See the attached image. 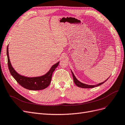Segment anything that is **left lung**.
<instances>
[{
    "instance_id": "1",
    "label": "left lung",
    "mask_w": 125,
    "mask_h": 125,
    "mask_svg": "<svg viewBox=\"0 0 125 125\" xmlns=\"http://www.w3.org/2000/svg\"><path fill=\"white\" fill-rule=\"evenodd\" d=\"M71 73H72V74H73V81H74V83L75 84V85H76L77 86H79V87H80V88H94V87H96V86H99L102 84H103L108 79H107V80H106L104 82H103L102 83H99L97 84H96V85H88V84H84L83 83L80 82L79 81H78L77 78H75V77L74 76V75L73 74V71H71Z\"/></svg>"
}]
</instances>
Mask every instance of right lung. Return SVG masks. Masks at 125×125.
Masks as SVG:
<instances>
[{"label":"right lung","mask_w":125,"mask_h":125,"mask_svg":"<svg viewBox=\"0 0 125 125\" xmlns=\"http://www.w3.org/2000/svg\"><path fill=\"white\" fill-rule=\"evenodd\" d=\"M7 55L8 58V66L11 74L20 85L30 90H41L46 88L50 84L52 73L57 67L59 63V62H58L55 63L47 73L42 76L29 78L18 74L11 66L9 57L8 45L7 48Z\"/></svg>","instance_id":"1"}]
</instances>
